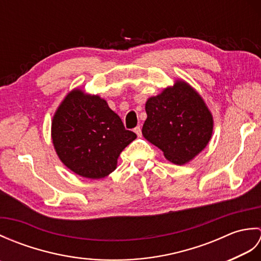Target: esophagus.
I'll return each instance as SVG.
<instances>
[{"label": "esophagus", "instance_id": "34e87169", "mask_svg": "<svg viewBox=\"0 0 261 261\" xmlns=\"http://www.w3.org/2000/svg\"><path fill=\"white\" fill-rule=\"evenodd\" d=\"M134 131L136 132V134H137V136H138V137H141V127H140V125L136 126L135 129H134Z\"/></svg>", "mask_w": 261, "mask_h": 261}]
</instances>
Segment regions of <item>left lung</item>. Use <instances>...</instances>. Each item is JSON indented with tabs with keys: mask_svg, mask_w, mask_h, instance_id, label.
Here are the masks:
<instances>
[{
	"mask_svg": "<svg viewBox=\"0 0 261 261\" xmlns=\"http://www.w3.org/2000/svg\"><path fill=\"white\" fill-rule=\"evenodd\" d=\"M142 135L165 157L184 165L206 147L213 119L202 97L185 82H177L146 103Z\"/></svg>",
	"mask_w": 261,
	"mask_h": 261,
	"instance_id": "8db88e82",
	"label": "left lung"
}]
</instances>
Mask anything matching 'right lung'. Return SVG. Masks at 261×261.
Masks as SVG:
<instances>
[{"mask_svg":"<svg viewBox=\"0 0 261 261\" xmlns=\"http://www.w3.org/2000/svg\"><path fill=\"white\" fill-rule=\"evenodd\" d=\"M54 147L64 165L77 175L99 179L116 167L122 150L137 135L125 130L107 101L70 92L53 119Z\"/></svg>","mask_w":261,"mask_h":261,"instance_id":"right-lung-1","label":"right lung"}]
</instances>
